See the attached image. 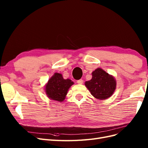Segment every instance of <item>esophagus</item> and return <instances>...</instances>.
<instances>
[{
  "mask_svg": "<svg viewBox=\"0 0 148 148\" xmlns=\"http://www.w3.org/2000/svg\"><path fill=\"white\" fill-rule=\"evenodd\" d=\"M83 83V80L82 79H79V80H78V81H77V83L79 84H82Z\"/></svg>",
  "mask_w": 148,
  "mask_h": 148,
  "instance_id": "obj_1",
  "label": "esophagus"
}]
</instances>
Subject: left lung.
I'll list each match as a JSON object with an SVG mask.
<instances>
[{"label": "left lung", "mask_w": 148, "mask_h": 148, "mask_svg": "<svg viewBox=\"0 0 148 148\" xmlns=\"http://www.w3.org/2000/svg\"><path fill=\"white\" fill-rule=\"evenodd\" d=\"M84 84L96 99L104 100L113 95L117 82L112 75L97 68L92 72V78Z\"/></svg>", "instance_id": "1"}]
</instances>
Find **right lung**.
<instances>
[{"label": "right lung", "instance_id": "obj_1", "mask_svg": "<svg viewBox=\"0 0 148 148\" xmlns=\"http://www.w3.org/2000/svg\"><path fill=\"white\" fill-rule=\"evenodd\" d=\"M73 84L71 79H65L61 73H55L48 80L44 90L50 99L62 102L65 99L69 88Z\"/></svg>", "mask_w": 148, "mask_h": 148}]
</instances>
